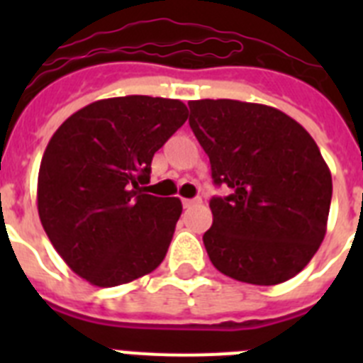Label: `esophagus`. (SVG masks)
Here are the masks:
<instances>
[{
	"label": "esophagus",
	"instance_id": "1",
	"mask_svg": "<svg viewBox=\"0 0 363 363\" xmlns=\"http://www.w3.org/2000/svg\"><path fill=\"white\" fill-rule=\"evenodd\" d=\"M201 203L200 198H191V200H184V207H192V205Z\"/></svg>",
	"mask_w": 363,
	"mask_h": 363
}]
</instances>
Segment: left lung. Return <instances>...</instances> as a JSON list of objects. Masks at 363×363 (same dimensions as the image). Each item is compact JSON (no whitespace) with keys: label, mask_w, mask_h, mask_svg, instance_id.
Masks as SVG:
<instances>
[{"label":"left lung","mask_w":363,"mask_h":363,"mask_svg":"<svg viewBox=\"0 0 363 363\" xmlns=\"http://www.w3.org/2000/svg\"><path fill=\"white\" fill-rule=\"evenodd\" d=\"M189 125L209 156L214 185L203 234L211 262L225 277L277 285L296 277L325 236L331 171L298 121L274 107L236 99L189 104Z\"/></svg>","instance_id":"8db88e82"}]
</instances>
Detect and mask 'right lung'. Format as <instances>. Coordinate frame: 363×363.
Masks as SVG:
<instances>
[{
  "label": "right lung",
  "instance_id": "right-lung-1",
  "mask_svg": "<svg viewBox=\"0 0 363 363\" xmlns=\"http://www.w3.org/2000/svg\"><path fill=\"white\" fill-rule=\"evenodd\" d=\"M179 99H99L50 138L38 174V213L57 255L98 287L158 267L182 214L179 198L145 191L154 152L185 123Z\"/></svg>",
  "mask_w": 363,
  "mask_h": 363
}]
</instances>
